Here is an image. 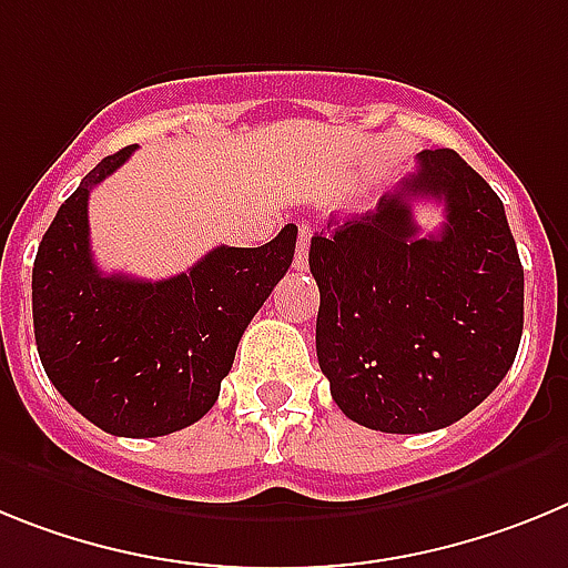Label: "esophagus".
Segmentation results:
<instances>
[{
	"label": "esophagus",
	"instance_id": "obj_1",
	"mask_svg": "<svg viewBox=\"0 0 568 568\" xmlns=\"http://www.w3.org/2000/svg\"><path fill=\"white\" fill-rule=\"evenodd\" d=\"M308 245H312V229H308V225H300L297 254H294V268L297 271L308 268Z\"/></svg>",
	"mask_w": 568,
	"mask_h": 568
}]
</instances>
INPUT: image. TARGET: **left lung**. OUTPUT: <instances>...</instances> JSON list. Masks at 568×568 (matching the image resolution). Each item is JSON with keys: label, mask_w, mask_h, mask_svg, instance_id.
<instances>
[{"label": "left lung", "mask_w": 568, "mask_h": 568, "mask_svg": "<svg viewBox=\"0 0 568 568\" xmlns=\"http://www.w3.org/2000/svg\"><path fill=\"white\" fill-rule=\"evenodd\" d=\"M412 199H440L447 223L420 237ZM312 236L317 359L348 420L374 432H437L480 406L515 363L523 265L500 196L452 148L377 209Z\"/></svg>", "instance_id": "obj_1"}]
</instances>
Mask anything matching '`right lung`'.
Masks as SVG:
<instances>
[{"instance_id":"1","label":"right lung","mask_w":568,"mask_h":568,"mask_svg":"<svg viewBox=\"0 0 568 568\" xmlns=\"http://www.w3.org/2000/svg\"><path fill=\"white\" fill-rule=\"evenodd\" d=\"M134 145L105 156L62 202L33 260V334L57 392L116 437H162L209 414L236 345L285 277L297 225L260 248L216 245L176 277L102 274L88 196Z\"/></svg>"}]
</instances>
